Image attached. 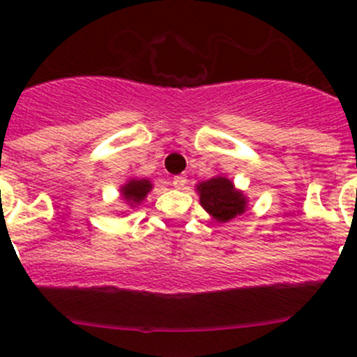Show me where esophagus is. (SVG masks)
Instances as JSON below:
<instances>
[{
  "label": "esophagus",
  "mask_w": 357,
  "mask_h": 357,
  "mask_svg": "<svg viewBox=\"0 0 357 357\" xmlns=\"http://www.w3.org/2000/svg\"><path fill=\"white\" fill-rule=\"evenodd\" d=\"M172 184H173V188H175V189H184L185 184H188V178H185V176H182V175L173 176Z\"/></svg>",
  "instance_id": "34e87169"
}]
</instances>
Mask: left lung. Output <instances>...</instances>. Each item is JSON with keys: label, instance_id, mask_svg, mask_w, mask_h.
I'll use <instances>...</instances> for the list:
<instances>
[{"label": "left lung", "instance_id": "obj_1", "mask_svg": "<svg viewBox=\"0 0 357 357\" xmlns=\"http://www.w3.org/2000/svg\"><path fill=\"white\" fill-rule=\"evenodd\" d=\"M202 207L220 223L234 220L247 209V197L225 176H214L197 185Z\"/></svg>", "mask_w": 357, "mask_h": 357}]
</instances>
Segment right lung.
Wrapping results in <instances>:
<instances>
[{"label": "right lung", "instance_id": "add662e5", "mask_svg": "<svg viewBox=\"0 0 357 357\" xmlns=\"http://www.w3.org/2000/svg\"><path fill=\"white\" fill-rule=\"evenodd\" d=\"M150 191H151V182L146 181V178H132V181H128L127 184L121 185L123 198H125L130 206H134V204L139 206Z\"/></svg>", "mask_w": 357, "mask_h": 357}]
</instances>
